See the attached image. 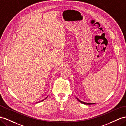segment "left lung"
<instances>
[{"mask_svg": "<svg viewBox=\"0 0 126 126\" xmlns=\"http://www.w3.org/2000/svg\"><path fill=\"white\" fill-rule=\"evenodd\" d=\"M77 99H78V101H79L80 102H81V103H82V104H94V103H85V102H82V101H80V100H79V99H78V98H77Z\"/></svg>", "mask_w": 126, "mask_h": 126, "instance_id": "1", "label": "left lung"}]
</instances>
